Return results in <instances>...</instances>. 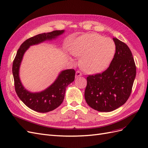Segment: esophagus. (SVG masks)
Masks as SVG:
<instances>
[{
    "label": "esophagus",
    "instance_id": "1",
    "mask_svg": "<svg viewBox=\"0 0 148 148\" xmlns=\"http://www.w3.org/2000/svg\"><path fill=\"white\" fill-rule=\"evenodd\" d=\"M80 75H82V73H81L80 71H76V73H75V77H79V76H80Z\"/></svg>",
    "mask_w": 148,
    "mask_h": 148
}]
</instances>
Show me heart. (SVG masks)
I'll return each instance as SVG.
<instances>
[{
    "label": "heart",
    "instance_id": "heart-1",
    "mask_svg": "<svg viewBox=\"0 0 148 148\" xmlns=\"http://www.w3.org/2000/svg\"><path fill=\"white\" fill-rule=\"evenodd\" d=\"M116 52L114 41L96 33L81 36L76 39L71 53L82 58L80 64L88 73H98L105 70L112 61Z\"/></svg>",
    "mask_w": 148,
    "mask_h": 148
}]
</instances>
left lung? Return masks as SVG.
Wrapping results in <instances>:
<instances>
[{
  "label": "left lung",
  "instance_id": "left-lung-1",
  "mask_svg": "<svg viewBox=\"0 0 148 148\" xmlns=\"http://www.w3.org/2000/svg\"><path fill=\"white\" fill-rule=\"evenodd\" d=\"M116 53L108 68L87 77L85 99L99 112H111L125 103L132 92L136 65L132 51L124 42L113 38Z\"/></svg>",
  "mask_w": 148,
  "mask_h": 148
}]
</instances>
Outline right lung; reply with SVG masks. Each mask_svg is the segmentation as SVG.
Wrapping results in <instances>:
<instances>
[{
	"label": "right lung",
	"instance_id": "add662e5",
	"mask_svg": "<svg viewBox=\"0 0 148 148\" xmlns=\"http://www.w3.org/2000/svg\"><path fill=\"white\" fill-rule=\"evenodd\" d=\"M64 31L59 30L43 33L26 40L18 50L13 60L12 72L16 93L26 106L36 112H50L58 108L63 103L66 88L74 80L75 71L73 69L63 71L55 82L46 90L39 93H31L23 86L19 77V69L23 56L31 45L55 39L63 34Z\"/></svg>",
	"mask_w": 148,
	"mask_h": 148
}]
</instances>
